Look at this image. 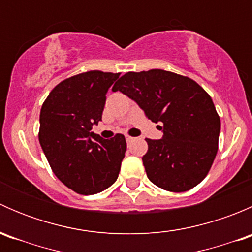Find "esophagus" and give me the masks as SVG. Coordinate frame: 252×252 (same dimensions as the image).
Masks as SVG:
<instances>
[{
    "label": "esophagus",
    "mask_w": 252,
    "mask_h": 252,
    "mask_svg": "<svg viewBox=\"0 0 252 252\" xmlns=\"http://www.w3.org/2000/svg\"><path fill=\"white\" fill-rule=\"evenodd\" d=\"M126 142H128V144H129V142H131V141H134V140H135V138H133V136H129V135H126Z\"/></svg>",
    "instance_id": "34e87169"
}]
</instances>
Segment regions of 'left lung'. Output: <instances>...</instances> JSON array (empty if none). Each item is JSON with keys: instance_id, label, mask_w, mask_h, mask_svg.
I'll list each match as a JSON object with an SVG mask.
<instances>
[{"instance_id": "obj_1", "label": "left lung", "mask_w": 252, "mask_h": 252, "mask_svg": "<svg viewBox=\"0 0 252 252\" xmlns=\"http://www.w3.org/2000/svg\"><path fill=\"white\" fill-rule=\"evenodd\" d=\"M146 117L162 123L163 136L146 139L147 178L164 190L192 189L207 175L218 150L220 119L212 98L192 79L162 69L129 72L114 84Z\"/></svg>"}]
</instances>
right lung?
Here are the masks:
<instances>
[{
  "instance_id": "right-lung-1",
  "label": "right lung",
  "mask_w": 252,
  "mask_h": 252,
  "mask_svg": "<svg viewBox=\"0 0 252 252\" xmlns=\"http://www.w3.org/2000/svg\"><path fill=\"white\" fill-rule=\"evenodd\" d=\"M119 73L90 70L61 81L40 112L39 141L56 177L73 191L93 195L118 178L126 150L122 134L106 140L93 133L106 94Z\"/></svg>"
}]
</instances>
